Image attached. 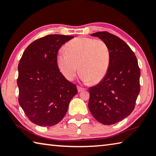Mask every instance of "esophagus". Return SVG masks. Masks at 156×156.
<instances>
[{"mask_svg": "<svg viewBox=\"0 0 156 156\" xmlns=\"http://www.w3.org/2000/svg\"><path fill=\"white\" fill-rule=\"evenodd\" d=\"M84 90H85V88H81V87H80V86H77V90H78L79 92H80L81 91H83Z\"/></svg>", "mask_w": 156, "mask_h": 156, "instance_id": "34e87169", "label": "esophagus"}]
</instances>
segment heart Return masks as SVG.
Wrapping results in <instances>:
<instances>
[{
    "label": "heart",
    "instance_id": "obj_1",
    "mask_svg": "<svg viewBox=\"0 0 156 156\" xmlns=\"http://www.w3.org/2000/svg\"><path fill=\"white\" fill-rule=\"evenodd\" d=\"M64 49L66 52L57 53L56 64L66 79L73 80L78 67L83 82L97 83L104 78L110 60V50L104 41L78 37L68 42Z\"/></svg>",
    "mask_w": 156,
    "mask_h": 156
}]
</instances>
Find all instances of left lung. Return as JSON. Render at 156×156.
<instances>
[{
	"label": "left lung",
	"mask_w": 156,
	"mask_h": 156,
	"mask_svg": "<svg viewBox=\"0 0 156 156\" xmlns=\"http://www.w3.org/2000/svg\"><path fill=\"white\" fill-rule=\"evenodd\" d=\"M91 35L107 44L110 60L104 78L89 88L88 108L101 123L113 125L134 109L140 92V70L134 53L123 40L107 31Z\"/></svg>",
	"instance_id": "left-lung-1"
}]
</instances>
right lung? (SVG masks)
<instances>
[{
  "instance_id": "add662e5",
  "label": "right lung",
  "mask_w": 156,
  "mask_h": 156,
  "mask_svg": "<svg viewBox=\"0 0 156 156\" xmlns=\"http://www.w3.org/2000/svg\"><path fill=\"white\" fill-rule=\"evenodd\" d=\"M73 37L58 34L41 37L27 46L19 62V104L30 121L40 126L61 121L77 94L75 84L64 77L56 64L59 49Z\"/></svg>"
}]
</instances>
